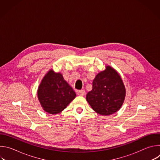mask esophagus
I'll return each instance as SVG.
<instances>
[{"mask_svg": "<svg viewBox=\"0 0 160 160\" xmlns=\"http://www.w3.org/2000/svg\"><path fill=\"white\" fill-rule=\"evenodd\" d=\"M77 94H78L79 96H83L84 94H85V90H81L78 91V92H77Z\"/></svg>", "mask_w": 160, "mask_h": 160, "instance_id": "34e87169", "label": "esophagus"}]
</instances>
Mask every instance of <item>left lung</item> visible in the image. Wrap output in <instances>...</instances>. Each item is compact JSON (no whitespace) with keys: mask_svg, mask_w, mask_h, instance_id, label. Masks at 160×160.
Returning a JSON list of instances; mask_svg holds the SVG:
<instances>
[{"mask_svg":"<svg viewBox=\"0 0 160 160\" xmlns=\"http://www.w3.org/2000/svg\"><path fill=\"white\" fill-rule=\"evenodd\" d=\"M126 90L123 80L116 70L110 66L97 74L92 89L86 99L97 113L108 116L118 111L123 104Z\"/></svg>","mask_w":160,"mask_h":160,"instance_id":"1","label":"left lung"}]
</instances>
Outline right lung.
I'll use <instances>...</instances> for the list:
<instances>
[{"mask_svg":"<svg viewBox=\"0 0 160 160\" xmlns=\"http://www.w3.org/2000/svg\"><path fill=\"white\" fill-rule=\"evenodd\" d=\"M72 87L64 79L61 73L51 69L42 78L37 96L43 109L55 115L63 111L76 97Z\"/></svg>","mask_w":160,"mask_h":160,"instance_id":"right-lung-1","label":"right lung"}]
</instances>
